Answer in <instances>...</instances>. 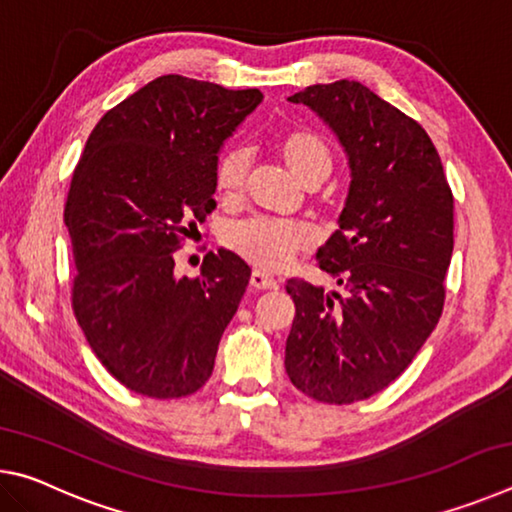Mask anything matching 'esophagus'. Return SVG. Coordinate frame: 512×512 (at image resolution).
Here are the masks:
<instances>
[{"instance_id":"1","label":"esophagus","mask_w":512,"mask_h":512,"mask_svg":"<svg viewBox=\"0 0 512 512\" xmlns=\"http://www.w3.org/2000/svg\"><path fill=\"white\" fill-rule=\"evenodd\" d=\"M250 287L253 289H277V280L264 271H253V275H250Z\"/></svg>"}]
</instances>
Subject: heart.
<instances>
[{
    "label": "heart",
    "instance_id": "1",
    "mask_svg": "<svg viewBox=\"0 0 512 512\" xmlns=\"http://www.w3.org/2000/svg\"><path fill=\"white\" fill-rule=\"evenodd\" d=\"M282 160L293 176L305 185H318L332 173L334 155L323 135L309 128H293L277 140ZM248 153L230 149L221 153L214 164V189L223 201H237L246 187ZM223 244L232 253L246 259L262 271H280L298 255L314 246V235L307 225L277 219H246L230 225L223 235Z\"/></svg>",
    "mask_w": 512,
    "mask_h": 512
}]
</instances>
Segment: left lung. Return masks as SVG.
I'll return each instance as SVG.
<instances>
[{
    "instance_id": "left-lung-1",
    "label": "left lung",
    "mask_w": 512,
    "mask_h": 512,
    "mask_svg": "<svg viewBox=\"0 0 512 512\" xmlns=\"http://www.w3.org/2000/svg\"><path fill=\"white\" fill-rule=\"evenodd\" d=\"M289 101L332 126L352 183L339 230L318 250L343 293L291 277L284 366L311 400L352 404L400 377L443 316L454 196L427 131L366 85H309Z\"/></svg>"
}]
</instances>
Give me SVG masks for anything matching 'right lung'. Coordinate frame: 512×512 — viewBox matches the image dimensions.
<instances>
[{
	"label": "right lung",
	"instance_id": "add662e5",
	"mask_svg": "<svg viewBox=\"0 0 512 512\" xmlns=\"http://www.w3.org/2000/svg\"><path fill=\"white\" fill-rule=\"evenodd\" d=\"M264 94L160 76L94 126L65 203L72 309L92 352L128 391L155 400L205 386L250 266L207 253L198 277H176L173 253L214 203L225 137Z\"/></svg>",
	"mask_w": 512,
	"mask_h": 512
}]
</instances>
